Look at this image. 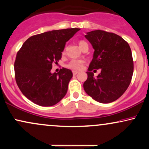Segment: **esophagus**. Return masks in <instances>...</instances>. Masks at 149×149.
Segmentation results:
<instances>
[{
    "label": "esophagus",
    "instance_id": "1",
    "mask_svg": "<svg viewBox=\"0 0 149 149\" xmlns=\"http://www.w3.org/2000/svg\"><path fill=\"white\" fill-rule=\"evenodd\" d=\"M78 71H73V74L74 75V76H75V75L78 74Z\"/></svg>",
    "mask_w": 149,
    "mask_h": 149
}]
</instances>
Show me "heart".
<instances>
[{
  "instance_id": "1",
  "label": "heart",
  "mask_w": 149,
  "mask_h": 149,
  "mask_svg": "<svg viewBox=\"0 0 149 149\" xmlns=\"http://www.w3.org/2000/svg\"><path fill=\"white\" fill-rule=\"evenodd\" d=\"M78 45H79L80 48L83 49V47L85 45H88V44L84 40H79ZM84 63V61L82 60V59H72L69 61V64L66 65V67L69 69L73 70V71H79L83 67Z\"/></svg>"
}]
</instances>
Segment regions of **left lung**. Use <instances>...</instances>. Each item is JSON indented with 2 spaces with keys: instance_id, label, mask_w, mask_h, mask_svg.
Listing matches in <instances>:
<instances>
[{
  "instance_id": "8db88e82",
  "label": "left lung",
  "mask_w": 149,
  "mask_h": 149,
  "mask_svg": "<svg viewBox=\"0 0 149 149\" xmlns=\"http://www.w3.org/2000/svg\"><path fill=\"white\" fill-rule=\"evenodd\" d=\"M85 37L95 49L83 84L85 91L100 103L114 102L131 83L134 64L130 47L120 36L103 30L88 32ZM99 68L101 73L94 77L91 71Z\"/></svg>"
}]
</instances>
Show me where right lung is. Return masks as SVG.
I'll use <instances>...</instances> for the list:
<instances>
[{
  "mask_svg": "<svg viewBox=\"0 0 149 149\" xmlns=\"http://www.w3.org/2000/svg\"><path fill=\"white\" fill-rule=\"evenodd\" d=\"M80 29L54 30L37 34L24 42L15 61L16 83L24 96L42 107L55 105L64 98L73 76L62 68L51 73L52 65L61 58L66 42Z\"/></svg>",
  "mask_w": 149,
  "mask_h": 149,
  "instance_id": "add662e5",
  "label": "right lung"
}]
</instances>
